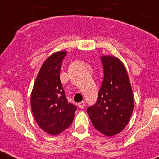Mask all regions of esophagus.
I'll return each mask as SVG.
<instances>
[{"label": "esophagus", "instance_id": "obj_1", "mask_svg": "<svg viewBox=\"0 0 159 159\" xmlns=\"http://www.w3.org/2000/svg\"><path fill=\"white\" fill-rule=\"evenodd\" d=\"M85 106V102L84 101H82L81 102H80L79 104H78V107H79L80 108H84Z\"/></svg>", "mask_w": 159, "mask_h": 159}]
</instances>
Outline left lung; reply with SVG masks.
I'll return each mask as SVG.
<instances>
[{
	"label": "left lung",
	"instance_id": "1",
	"mask_svg": "<svg viewBox=\"0 0 159 159\" xmlns=\"http://www.w3.org/2000/svg\"><path fill=\"white\" fill-rule=\"evenodd\" d=\"M104 80L97 102L87 108L94 128L106 135L113 136L128 124L134 108V97L128 72L120 60L102 56Z\"/></svg>",
	"mask_w": 159,
	"mask_h": 159
}]
</instances>
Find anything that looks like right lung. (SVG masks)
Instances as JSON below:
<instances>
[{"label":"right lung","mask_w":159,"mask_h":159,"mask_svg":"<svg viewBox=\"0 0 159 159\" xmlns=\"http://www.w3.org/2000/svg\"><path fill=\"white\" fill-rule=\"evenodd\" d=\"M66 55V51H59L48 58L31 92V106L35 121L41 129L52 135L69 128L77 110L67 101L60 81V70Z\"/></svg>","instance_id":"1"}]
</instances>
